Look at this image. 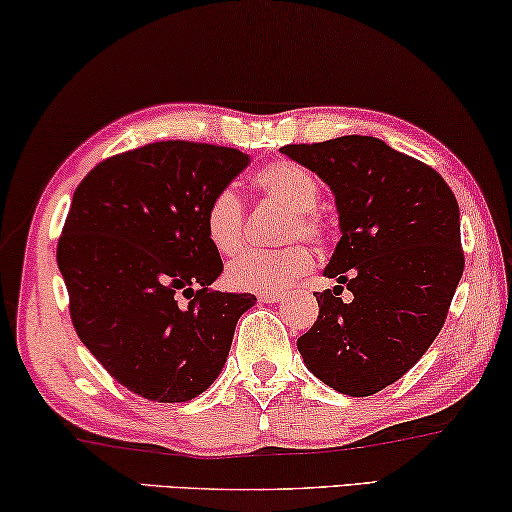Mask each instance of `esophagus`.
<instances>
[{"instance_id": "obj_1", "label": "esophagus", "mask_w": 512, "mask_h": 512, "mask_svg": "<svg viewBox=\"0 0 512 512\" xmlns=\"http://www.w3.org/2000/svg\"><path fill=\"white\" fill-rule=\"evenodd\" d=\"M285 299V292H273V294H259V301L262 303H278Z\"/></svg>"}]
</instances>
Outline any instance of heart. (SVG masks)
Listing matches in <instances>:
<instances>
[{
  "label": "heart",
  "instance_id": "heart-1",
  "mask_svg": "<svg viewBox=\"0 0 512 512\" xmlns=\"http://www.w3.org/2000/svg\"><path fill=\"white\" fill-rule=\"evenodd\" d=\"M257 193L289 209L282 225V239L319 241L324 236V220L317 213L319 181L308 167L294 160H276L255 172ZM246 213L234 188H220L204 209V232L220 255H234L243 243ZM312 269V253L303 243H289L280 250H250L227 266V282L241 292L273 294L285 292Z\"/></svg>",
  "mask_w": 512,
  "mask_h": 512
}]
</instances>
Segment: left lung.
I'll return each mask as SVG.
<instances>
[{
    "mask_svg": "<svg viewBox=\"0 0 512 512\" xmlns=\"http://www.w3.org/2000/svg\"><path fill=\"white\" fill-rule=\"evenodd\" d=\"M335 195L340 241L296 347L333 391L365 398L398 381L437 338L464 271L460 207L421 160L370 135L280 149ZM347 288V300L341 289Z\"/></svg>",
    "mask_w": 512,
    "mask_h": 512,
    "instance_id": "1",
    "label": "left lung"
}]
</instances>
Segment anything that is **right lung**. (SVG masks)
I'll return each instance as SVG.
<instances>
[{
  "instance_id": "right-lung-1",
  "label": "right lung",
  "mask_w": 512,
  "mask_h": 512,
  "mask_svg": "<svg viewBox=\"0 0 512 512\" xmlns=\"http://www.w3.org/2000/svg\"><path fill=\"white\" fill-rule=\"evenodd\" d=\"M250 158L167 140L98 163L78 188L57 246L71 319L128 391L188 402L218 379L255 294L213 292L223 259L204 209Z\"/></svg>"
}]
</instances>
